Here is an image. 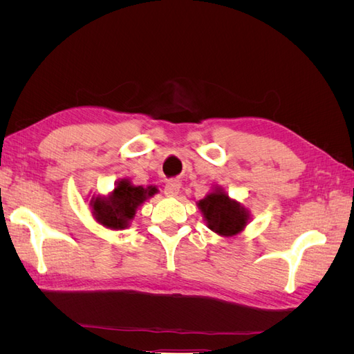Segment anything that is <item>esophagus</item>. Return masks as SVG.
Wrapping results in <instances>:
<instances>
[{
	"mask_svg": "<svg viewBox=\"0 0 354 354\" xmlns=\"http://www.w3.org/2000/svg\"><path fill=\"white\" fill-rule=\"evenodd\" d=\"M178 190H180V181L178 180H169L168 183L165 185V189H164L167 196H176L178 194Z\"/></svg>",
	"mask_w": 354,
	"mask_h": 354,
	"instance_id": "1",
	"label": "esophagus"
}]
</instances>
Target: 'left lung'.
Instances as JSON below:
<instances>
[{
  "label": "left lung",
  "instance_id": "left-lung-1",
  "mask_svg": "<svg viewBox=\"0 0 354 354\" xmlns=\"http://www.w3.org/2000/svg\"><path fill=\"white\" fill-rule=\"evenodd\" d=\"M199 208L208 227L221 236H234L243 230L250 214L239 202L230 199L221 189H216L199 201Z\"/></svg>",
  "mask_w": 354,
  "mask_h": 354
}]
</instances>
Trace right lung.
I'll return each instance as SVG.
<instances>
[{"mask_svg":"<svg viewBox=\"0 0 354 354\" xmlns=\"http://www.w3.org/2000/svg\"><path fill=\"white\" fill-rule=\"evenodd\" d=\"M156 187L133 186L127 178L118 181L115 190L109 198L91 199L93 216L100 224L109 229H125L133 220L136 209L142 203L153 196Z\"/></svg>","mask_w":354,"mask_h":354,"instance_id":"add662e5","label":"right lung"}]
</instances>
